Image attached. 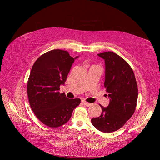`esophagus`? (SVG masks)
Listing matches in <instances>:
<instances>
[{"label":"esophagus","mask_w":160,"mask_h":160,"mask_svg":"<svg viewBox=\"0 0 160 160\" xmlns=\"http://www.w3.org/2000/svg\"><path fill=\"white\" fill-rule=\"evenodd\" d=\"M82 103H83V104H84L85 105H86L87 107H89V106H91V103H88V102H86L85 101H82Z\"/></svg>","instance_id":"1"}]
</instances>
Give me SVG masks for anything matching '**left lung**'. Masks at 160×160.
<instances>
[{
    "instance_id": "left-lung-1",
    "label": "left lung",
    "mask_w": 160,
    "mask_h": 160,
    "mask_svg": "<svg viewBox=\"0 0 160 160\" xmlns=\"http://www.w3.org/2000/svg\"><path fill=\"white\" fill-rule=\"evenodd\" d=\"M105 61V83L109 103L100 105L102 113L91 119V123L101 132L110 133L120 129L133 114L138 89L134 72L123 58L113 52L98 54Z\"/></svg>"
}]
</instances>
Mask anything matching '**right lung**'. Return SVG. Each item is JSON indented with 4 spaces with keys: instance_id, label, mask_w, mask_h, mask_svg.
Returning <instances> with one entry per match:
<instances>
[{
    "instance_id": "1",
    "label": "right lung",
    "mask_w": 160,
    "mask_h": 160,
    "mask_svg": "<svg viewBox=\"0 0 160 160\" xmlns=\"http://www.w3.org/2000/svg\"><path fill=\"white\" fill-rule=\"evenodd\" d=\"M78 57L55 49L38 57L32 67L27 83L28 101L36 117L50 128L66 123L81 103L80 99H69L59 91Z\"/></svg>"
}]
</instances>
